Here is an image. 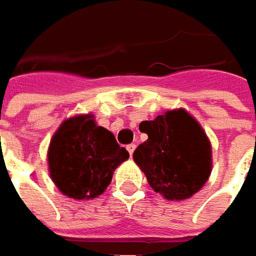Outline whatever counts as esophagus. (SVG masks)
<instances>
[{
    "label": "esophagus",
    "mask_w": 256,
    "mask_h": 256,
    "mask_svg": "<svg viewBox=\"0 0 256 256\" xmlns=\"http://www.w3.org/2000/svg\"><path fill=\"white\" fill-rule=\"evenodd\" d=\"M126 148H128V154H130V156H133V152H134V150H136V145H134V144H130V145H128Z\"/></svg>",
    "instance_id": "esophagus-1"
}]
</instances>
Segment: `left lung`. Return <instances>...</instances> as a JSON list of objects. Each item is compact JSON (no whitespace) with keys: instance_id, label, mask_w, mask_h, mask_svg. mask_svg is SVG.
Masks as SVG:
<instances>
[{"instance_id":"left-lung-1","label":"left lung","mask_w":256,"mask_h":256,"mask_svg":"<svg viewBox=\"0 0 256 256\" xmlns=\"http://www.w3.org/2000/svg\"><path fill=\"white\" fill-rule=\"evenodd\" d=\"M139 130L148 139L134 150L133 160L156 192L179 202L202 190L212 172V145L191 114L184 108L166 111L142 122Z\"/></svg>"}]
</instances>
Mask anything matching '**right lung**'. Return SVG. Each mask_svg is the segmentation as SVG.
Returning a JSON list of instances; mask_svg holds the SVG:
<instances>
[{
	"label": "right lung",
	"instance_id": "obj_1",
	"mask_svg": "<svg viewBox=\"0 0 256 256\" xmlns=\"http://www.w3.org/2000/svg\"><path fill=\"white\" fill-rule=\"evenodd\" d=\"M128 158L126 148L110 130L98 126L93 114L64 120L47 151L50 178L62 194L76 200L100 196Z\"/></svg>",
	"mask_w": 256,
	"mask_h": 256
}]
</instances>
